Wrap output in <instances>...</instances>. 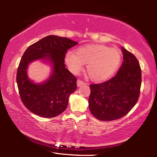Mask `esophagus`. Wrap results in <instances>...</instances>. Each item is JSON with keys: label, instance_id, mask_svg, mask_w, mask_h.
Wrapping results in <instances>:
<instances>
[{"label": "esophagus", "instance_id": "34e87169", "mask_svg": "<svg viewBox=\"0 0 157 157\" xmlns=\"http://www.w3.org/2000/svg\"><path fill=\"white\" fill-rule=\"evenodd\" d=\"M86 83H85L84 82H83L82 80H81V79H78V81H77V84H78V86H81L82 85H84Z\"/></svg>", "mask_w": 157, "mask_h": 157}]
</instances>
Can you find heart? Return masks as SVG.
I'll list each match as a JSON object with an SVG mask.
<instances>
[{
  "instance_id": "obj_1",
  "label": "heart",
  "mask_w": 157,
  "mask_h": 157,
  "mask_svg": "<svg viewBox=\"0 0 157 157\" xmlns=\"http://www.w3.org/2000/svg\"><path fill=\"white\" fill-rule=\"evenodd\" d=\"M66 62L73 73L82 70L83 63L87 64L86 72L92 80L107 79L116 73L121 62V53L117 48H109L103 45L90 44L78 48L75 54L66 53Z\"/></svg>"
}]
</instances>
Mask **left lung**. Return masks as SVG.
<instances>
[{
  "label": "left lung",
  "instance_id": "obj_1",
  "mask_svg": "<svg viewBox=\"0 0 157 157\" xmlns=\"http://www.w3.org/2000/svg\"><path fill=\"white\" fill-rule=\"evenodd\" d=\"M123 61L116 75L100 84L90 85L89 107L100 121H111L128 113L139 100L141 69L136 57L122 48Z\"/></svg>",
  "mask_w": 157,
  "mask_h": 157
}]
</instances>
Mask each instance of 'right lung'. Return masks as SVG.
<instances>
[{"instance_id": "obj_1", "label": "right lung", "mask_w": 157, "mask_h": 157, "mask_svg": "<svg viewBox=\"0 0 157 157\" xmlns=\"http://www.w3.org/2000/svg\"><path fill=\"white\" fill-rule=\"evenodd\" d=\"M67 37L49 35L29 46L20 61L17 82L21 101L33 113L43 118H53L66 110L68 97L77 89V78L64 64L68 50L78 44ZM48 57L53 72L48 81L36 85L28 79L26 71L29 63Z\"/></svg>"}]
</instances>
